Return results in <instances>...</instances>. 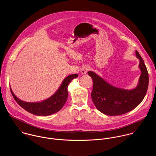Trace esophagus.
I'll return each mask as SVG.
<instances>
[{
  "instance_id": "esophagus-1",
  "label": "esophagus",
  "mask_w": 156,
  "mask_h": 156,
  "mask_svg": "<svg viewBox=\"0 0 156 156\" xmlns=\"http://www.w3.org/2000/svg\"><path fill=\"white\" fill-rule=\"evenodd\" d=\"M89 69H90V67H89V66H85L83 67L82 69H81V74L84 75V74L87 73V72L89 70Z\"/></svg>"
}]
</instances>
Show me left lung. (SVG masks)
<instances>
[{"mask_svg":"<svg viewBox=\"0 0 156 156\" xmlns=\"http://www.w3.org/2000/svg\"><path fill=\"white\" fill-rule=\"evenodd\" d=\"M139 59L141 75L139 84L133 90L115 87L94 72H88L93 80L92 99L95 107L101 113L109 116H118L131 111L137 107L147 94L149 77L146 66L139 53L136 51Z\"/></svg>","mask_w":156,"mask_h":156,"instance_id":"left-lung-1","label":"left lung"}]
</instances>
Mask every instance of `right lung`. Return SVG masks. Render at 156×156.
<instances>
[{
    "mask_svg": "<svg viewBox=\"0 0 156 156\" xmlns=\"http://www.w3.org/2000/svg\"><path fill=\"white\" fill-rule=\"evenodd\" d=\"M78 75L73 74L67 76L58 90L48 99L39 102H27L18 99L13 94H11L17 104L28 112L37 116H48L55 113L62 108L68 97L67 87L70 82Z\"/></svg>",
    "mask_w": 156,
    "mask_h": 156,
    "instance_id": "add662e5",
    "label": "right lung"
}]
</instances>
